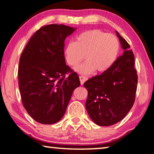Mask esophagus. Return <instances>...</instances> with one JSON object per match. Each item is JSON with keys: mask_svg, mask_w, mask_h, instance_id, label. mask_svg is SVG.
<instances>
[{"mask_svg": "<svg viewBox=\"0 0 154 154\" xmlns=\"http://www.w3.org/2000/svg\"><path fill=\"white\" fill-rule=\"evenodd\" d=\"M79 80H80L81 84L83 85L85 81L88 80V77L85 76H79Z\"/></svg>", "mask_w": 154, "mask_h": 154, "instance_id": "1", "label": "esophagus"}]
</instances>
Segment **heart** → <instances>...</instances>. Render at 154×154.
I'll use <instances>...</instances> for the list:
<instances>
[{"label":"heart","mask_w":154,"mask_h":154,"mask_svg":"<svg viewBox=\"0 0 154 154\" xmlns=\"http://www.w3.org/2000/svg\"><path fill=\"white\" fill-rule=\"evenodd\" d=\"M119 50L120 44L116 36L94 29L80 34L75 43H68L64 54L66 63L71 67L77 66L85 55L86 60L75 70L88 75L95 70L97 72L107 71L118 59Z\"/></svg>","instance_id":"1"}]
</instances>
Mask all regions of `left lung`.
<instances>
[{"label": "left lung", "mask_w": 154, "mask_h": 154, "mask_svg": "<svg viewBox=\"0 0 154 154\" xmlns=\"http://www.w3.org/2000/svg\"><path fill=\"white\" fill-rule=\"evenodd\" d=\"M124 52L111 68L86 81L85 108L98 126H109L123 119L133 106L138 76L130 45L116 31Z\"/></svg>", "instance_id": "1"}]
</instances>
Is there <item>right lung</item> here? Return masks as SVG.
Returning a JSON list of instances; mask_svg holds the SVG:
<instances>
[{"label":"right lung","mask_w":154,"mask_h":154,"mask_svg":"<svg viewBox=\"0 0 154 154\" xmlns=\"http://www.w3.org/2000/svg\"><path fill=\"white\" fill-rule=\"evenodd\" d=\"M75 30L64 24L43 26L30 38L20 56L22 102L38 123L53 124L60 120L72 92L80 85L79 76L66 64L64 54L65 38Z\"/></svg>","instance_id":"obj_1"}]
</instances>
